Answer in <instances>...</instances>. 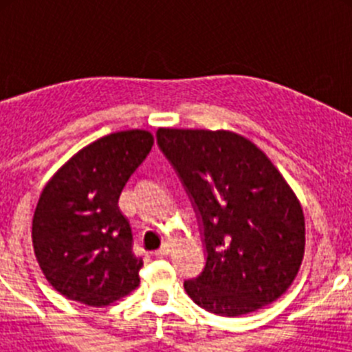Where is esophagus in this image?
<instances>
[{
	"label": "esophagus",
	"instance_id": "obj_1",
	"mask_svg": "<svg viewBox=\"0 0 352 352\" xmlns=\"http://www.w3.org/2000/svg\"><path fill=\"white\" fill-rule=\"evenodd\" d=\"M169 252H170V247L169 245H162L160 248H158L157 252H155V256L157 257H166V256H169Z\"/></svg>",
	"mask_w": 352,
	"mask_h": 352
}]
</instances>
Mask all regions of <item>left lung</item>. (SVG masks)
Wrapping results in <instances>:
<instances>
[{
	"label": "left lung",
	"instance_id": "left-lung-1",
	"mask_svg": "<svg viewBox=\"0 0 352 352\" xmlns=\"http://www.w3.org/2000/svg\"><path fill=\"white\" fill-rule=\"evenodd\" d=\"M157 142L203 220L206 266L186 294L226 317L278 300L305 256L303 210L280 170L229 130L158 129Z\"/></svg>",
	"mask_w": 352,
	"mask_h": 352
}]
</instances>
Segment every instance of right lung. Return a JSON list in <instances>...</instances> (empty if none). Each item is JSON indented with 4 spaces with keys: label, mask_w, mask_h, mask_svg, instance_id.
<instances>
[{
    "label": "right lung",
    "mask_w": 352,
    "mask_h": 352,
    "mask_svg": "<svg viewBox=\"0 0 352 352\" xmlns=\"http://www.w3.org/2000/svg\"><path fill=\"white\" fill-rule=\"evenodd\" d=\"M153 146L148 130H123L79 149L36 203L31 239L38 266L65 298L107 307L138 287L142 259L118 201Z\"/></svg>",
    "instance_id": "1"
}]
</instances>
